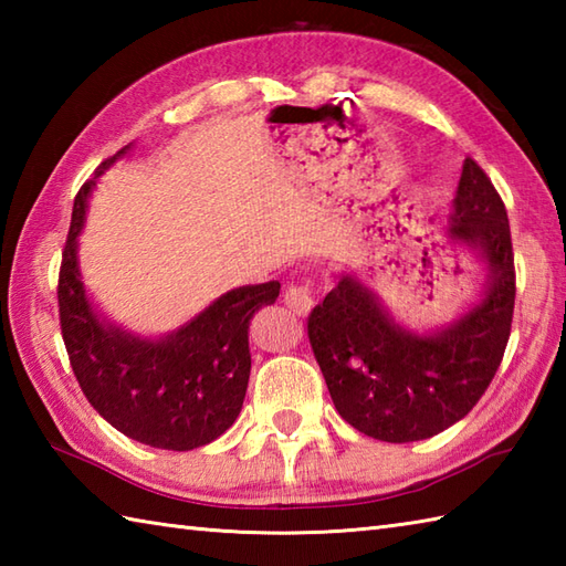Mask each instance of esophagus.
I'll list each match as a JSON object with an SVG mask.
<instances>
[{"label": "esophagus", "instance_id": "34e87169", "mask_svg": "<svg viewBox=\"0 0 566 566\" xmlns=\"http://www.w3.org/2000/svg\"><path fill=\"white\" fill-rule=\"evenodd\" d=\"M284 304L290 306L296 316H308L311 308H314V292H311V284H290L284 292Z\"/></svg>", "mask_w": 566, "mask_h": 566}]
</instances>
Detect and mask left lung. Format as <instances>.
<instances>
[{
    "mask_svg": "<svg viewBox=\"0 0 566 566\" xmlns=\"http://www.w3.org/2000/svg\"><path fill=\"white\" fill-rule=\"evenodd\" d=\"M444 243L484 286L452 321L408 328L357 272H340L308 316V340L338 413L381 442H416L462 420L494 379L511 335L515 272L509 213L472 158L444 216Z\"/></svg>",
    "mask_w": 566,
    "mask_h": 566,
    "instance_id": "8db88e82",
    "label": "left lung"
}]
</instances>
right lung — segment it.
I'll return each instance as SVG.
<instances>
[{"instance_id":"obj_1","label":"right lung","mask_w":566,"mask_h":566,"mask_svg":"<svg viewBox=\"0 0 566 566\" xmlns=\"http://www.w3.org/2000/svg\"><path fill=\"white\" fill-rule=\"evenodd\" d=\"M130 146L104 160L80 189L60 268V326L70 365L97 413L143 444L187 452L231 428L250 379V318L280 296V282L245 284L216 296L182 326L143 335L109 318L80 268V233L99 177Z\"/></svg>"}]
</instances>
